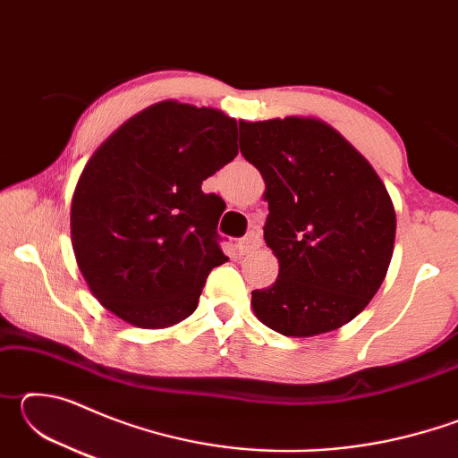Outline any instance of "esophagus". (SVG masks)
<instances>
[{"label": "esophagus", "mask_w": 458, "mask_h": 458, "mask_svg": "<svg viewBox=\"0 0 458 458\" xmlns=\"http://www.w3.org/2000/svg\"><path fill=\"white\" fill-rule=\"evenodd\" d=\"M262 244V238H260V232L259 230H252L248 232L246 238L240 242V252H250V250H257V248Z\"/></svg>", "instance_id": "34e87169"}]
</instances>
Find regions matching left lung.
<instances>
[{
  "mask_svg": "<svg viewBox=\"0 0 458 458\" xmlns=\"http://www.w3.org/2000/svg\"><path fill=\"white\" fill-rule=\"evenodd\" d=\"M240 151L265 180L267 246L278 259L252 311L286 337L335 331L382 286L396 210L369 161L315 117L240 121Z\"/></svg>",
  "mask_w": 458,
  "mask_h": 458,
  "instance_id": "left-lung-1",
  "label": "left lung"
}]
</instances>
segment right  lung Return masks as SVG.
Segmentation results:
<instances>
[{"label": "right lung", "instance_id": "right-lung-1", "mask_svg": "<svg viewBox=\"0 0 458 458\" xmlns=\"http://www.w3.org/2000/svg\"><path fill=\"white\" fill-rule=\"evenodd\" d=\"M236 119L161 100L92 153L71 204L72 250L90 293L141 329L196 311L214 267L222 198L201 183L238 155Z\"/></svg>", "mask_w": 458, "mask_h": 458}]
</instances>
